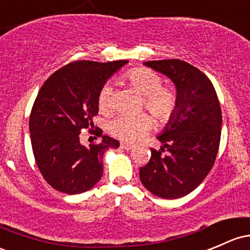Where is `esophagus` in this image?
I'll return each mask as SVG.
<instances>
[{
    "instance_id": "esophagus-1",
    "label": "esophagus",
    "mask_w": 250,
    "mask_h": 250,
    "mask_svg": "<svg viewBox=\"0 0 250 250\" xmlns=\"http://www.w3.org/2000/svg\"><path fill=\"white\" fill-rule=\"evenodd\" d=\"M120 146H122L123 149H125V150L133 149V146H131V144H128V143H122V144H120Z\"/></svg>"
}]
</instances>
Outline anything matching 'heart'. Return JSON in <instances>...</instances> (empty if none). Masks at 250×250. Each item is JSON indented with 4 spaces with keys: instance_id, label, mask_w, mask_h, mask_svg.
Returning <instances> with one entry per match:
<instances>
[{
    "instance_id": "b5f03b06",
    "label": "heart",
    "mask_w": 250,
    "mask_h": 250,
    "mask_svg": "<svg viewBox=\"0 0 250 250\" xmlns=\"http://www.w3.org/2000/svg\"><path fill=\"white\" fill-rule=\"evenodd\" d=\"M125 80L131 87L143 95L142 108H146L161 124L170 122L179 107L178 94L168 87H163L162 79L155 71L146 68H136L127 71ZM99 108L107 112L113 104V89L106 83L98 95ZM152 126L149 114H119L109 122L108 130L117 138L126 142H137L146 136Z\"/></svg>"
}]
</instances>
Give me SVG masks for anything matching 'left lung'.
Returning <instances> with one entry per match:
<instances>
[{"label":"left lung","instance_id":"1","mask_svg":"<svg viewBox=\"0 0 250 250\" xmlns=\"http://www.w3.org/2000/svg\"><path fill=\"white\" fill-rule=\"evenodd\" d=\"M174 82L176 114L157 138L163 146L139 169L147 190L163 199H178L194 190L210 173L221 142L222 111L208 77L180 60L146 62Z\"/></svg>","mask_w":250,"mask_h":250}]
</instances>
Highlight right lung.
I'll return each instance as SVG.
<instances>
[{
	"mask_svg": "<svg viewBox=\"0 0 250 250\" xmlns=\"http://www.w3.org/2000/svg\"><path fill=\"white\" fill-rule=\"evenodd\" d=\"M127 61L100 63L76 61L53 72L40 88L31 115L29 132L36 163L55 189L79 194L90 189L104 173V154L119 142L103 136L100 144L82 146V130L101 136L93 117L99 112L98 95L104 82Z\"/></svg>",
	"mask_w": 250,
	"mask_h": 250,
	"instance_id": "right-lung-1",
	"label": "right lung"
}]
</instances>
